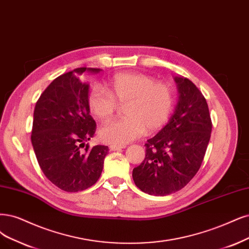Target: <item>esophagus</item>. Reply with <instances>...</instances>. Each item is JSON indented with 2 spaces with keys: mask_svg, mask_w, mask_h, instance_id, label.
I'll list each match as a JSON object with an SVG mask.
<instances>
[{
  "mask_svg": "<svg viewBox=\"0 0 249 249\" xmlns=\"http://www.w3.org/2000/svg\"><path fill=\"white\" fill-rule=\"evenodd\" d=\"M109 151H120L121 149H124V145H117V144H110L109 146Z\"/></svg>",
  "mask_w": 249,
  "mask_h": 249,
  "instance_id": "esophagus-1",
  "label": "esophagus"
}]
</instances>
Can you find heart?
<instances>
[{
    "mask_svg": "<svg viewBox=\"0 0 249 249\" xmlns=\"http://www.w3.org/2000/svg\"><path fill=\"white\" fill-rule=\"evenodd\" d=\"M108 90L95 86L88 94L91 114L101 121L112 118L119 105H125L124 119L108 122L99 130L100 140L123 145L140 137L144 131L152 133L167 123L174 94L170 85L156 82L153 77L135 72L115 75L107 82Z\"/></svg>",
    "mask_w": 249,
    "mask_h": 249,
    "instance_id": "1",
    "label": "heart"
}]
</instances>
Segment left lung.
I'll return each mask as SVG.
<instances>
[{
    "instance_id": "left-lung-1",
    "label": "left lung",
    "mask_w": 249,
    "mask_h": 249,
    "mask_svg": "<svg viewBox=\"0 0 249 249\" xmlns=\"http://www.w3.org/2000/svg\"><path fill=\"white\" fill-rule=\"evenodd\" d=\"M178 101L168 123L145 146V158L132 171L135 186L154 196L186 187L196 176L210 140L213 123L206 99L187 78L174 77Z\"/></svg>"
}]
</instances>
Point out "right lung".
<instances>
[{"instance_id": "right-lung-1", "label": "right lung", "mask_w": 249, "mask_h": 249, "mask_svg": "<svg viewBox=\"0 0 249 249\" xmlns=\"http://www.w3.org/2000/svg\"><path fill=\"white\" fill-rule=\"evenodd\" d=\"M86 71H100L79 68L57 77L41 94L34 110L31 140L36 160L53 185L71 193L94 185L108 152L107 145L90 149L86 143L96 130L87 103L89 84L81 81Z\"/></svg>"}]
</instances>
